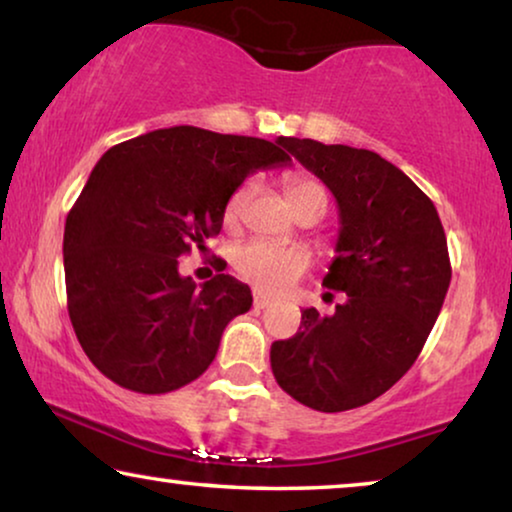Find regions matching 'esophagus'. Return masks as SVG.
Returning a JSON list of instances; mask_svg holds the SVG:
<instances>
[{
	"label": "esophagus",
	"mask_w": 512,
	"mask_h": 512,
	"mask_svg": "<svg viewBox=\"0 0 512 512\" xmlns=\"http://www.w3.org/2000/svg\"><path fill=\"white\" fill-rule=\"evenodd\" d=\"M272 300L268 296H263V293H254V307L256 310H265V307H270Z\"/></svg>",
	"instance_id": "1"
}]
</instances>
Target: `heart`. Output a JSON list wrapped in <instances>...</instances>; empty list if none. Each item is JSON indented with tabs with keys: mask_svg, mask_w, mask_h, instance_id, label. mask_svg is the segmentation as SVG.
I'll use <instances>...</instances> for the list:
<instances>
[{
	"mask_svg": "<svg viewBox=\"0 0 512 512\" xmlns=\"http://www.w3.org/2000/svg\"><path fill=\"white\" fill-rule=\"evenodd\" d=\"M251 193H254V181H244L230 193V198L223 207L226 221H235L242 214ZM310 193H326L324 186L317 179L307 177V174H293L286 181V195H289L291 205ZM233 265L237 275L247 279L251 286H256L263 293H282L296 284L303 272L307 270V256L296 247H282V244L272 242H247L235 249Z\"/></svg>",
	"mask_w": 512,
	"mask_h": 512,
	"instance_id": "1",
	"label": "heart"
}]
</instances>
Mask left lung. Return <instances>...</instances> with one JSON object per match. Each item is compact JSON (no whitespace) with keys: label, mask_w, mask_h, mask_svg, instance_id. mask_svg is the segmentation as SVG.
Instances as JSON below:
<instances>
[{"label":"left lung","mask_w":512,"mask_h":512,"mask_svg":"<svg viewBox=\"0 0 512 512\" xmlns=\"http://www.w3.org/2000/svg\"><path fill=\"white\" fill-rule=\"evenodd\" d=\"M338 200V256L324 286L345 293L331 317L303 310L270 347L275 380L319 412L361 408L417 361L452 279L443 223L415 181L368 149L279 137Z\"/></svg>","instance_id":"obj_1"}]
</instances>
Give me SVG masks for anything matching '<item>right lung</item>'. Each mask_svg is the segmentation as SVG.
<instances>
[{
  "label": "right lung",
  "instance_id": "add662e5",
  "mask_svg": "<svg viewBox=\"0 0 512 512\" xmlns=\"http://www.w3.org/2000/svg\"><path fill=\"white\" fill-rule=\"evenodd\" d=\"M282 146L177 125L97 160L67 214L62 254L69 319L104 377L167 394L209 368L251 291L230 275L198 286L179 275V258L221 233L223 207L247 174L291 160Z\"/></svg>",
  "mask_w": 512,
  "mask_h": 512
}]
</instances>
